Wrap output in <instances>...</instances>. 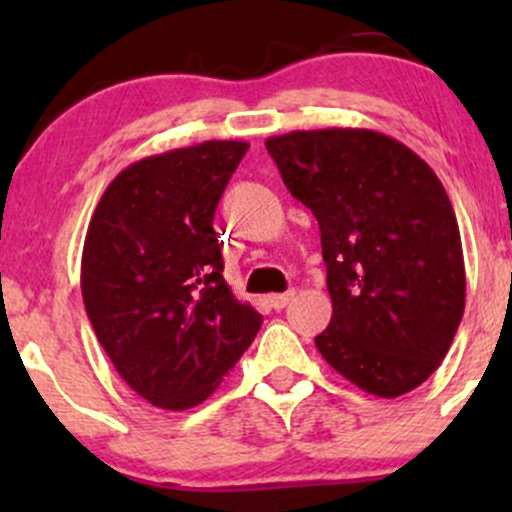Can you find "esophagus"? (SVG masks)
<instances>
[{
    "mask_svg": "<svg viewBox=\"0 0 512 512\" xmlns=\"http://www.w3.org/2000/svg\"><path fill=\"white\" fill-rule=\"evenodd\" d=\"M293 296H296V291H286V293H272V296H267V303H269V308H274V310H281V308H286V305H289V303L293 301Z\"/></svg>",
    "mask_w": 512,
    "mask_h": 512,
    "instance_id": "obj_1",
    "label": "esophagus"
}]
</instances>
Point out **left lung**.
<instances>
[{"mask_svg":"<svg viewBox=\"0 0 512 512\" xmlns=\"http://www.w3.org/2000/svg\"><path fill=\"white\" fill-rule=\"evenodd\" d=\"M281 180L320 223L332 322L315 346L363 392L426 383L460 327L467 276L443 182L409 146L373 129L269 137Z\"/></svg>","mask_w":512,"mask_h":512,"instance_id":"1","label":"left lung"}]
</instances>
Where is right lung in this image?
<instances>
[{"mask_svg": "<svg viewBox=\"0 0 512 512\" xmlns=\"http://www.w3.org/2000/svg\"><path fill=\"white\" fill-rule=\"evenodd\" d=\"M248 151L202 142L142 158L105 187L88 223L81 293L120 378L154 407H197L262 325L223 279L216 204Z\"/></svg>", "mask_w": 512, "mask_h": 512, "instance_id": "obj_1", "label": "right lung"}]
</instances>
